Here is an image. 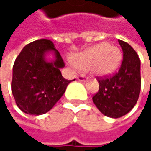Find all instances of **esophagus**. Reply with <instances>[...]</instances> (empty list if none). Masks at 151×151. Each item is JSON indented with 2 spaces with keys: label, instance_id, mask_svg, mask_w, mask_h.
<instances>
[{
  "label": "esophagus",
  "instance_id": "34e87169",
  "mask_svg": "<svg viewBox=\"0 0 151 151\" xmlns=\"http://www.w3.org/2000/svg\"><path fill=\"white\" fill-rule=\"evenodd\" d=\"M78 81H81V82H86V81L88 80V78H86L84 75H80L78 76Z\"/></svg>",
  "mask_w": 151,
  "mask_h": 151
}]
</instances>
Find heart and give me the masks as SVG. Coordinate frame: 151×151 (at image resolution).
<instances>
[{"mask_svg":"<svg viewBox=\"0 0 151 151\" xmlns=\"http://www.w3.org/2000/svg\"><path fill=\"white\" fill-rule=\"evenodd\" d=\"M122 59L121 50L108 43L89 47L72 57L73 65L80 70H90L97 77H107L114 73Z\"/></svg>","mask_w":151,"mask_h":151,"instance_id":"1","label":"heart"}]
</instances>
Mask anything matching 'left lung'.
Listing matches in <instances>:
<instances>
[{
    "label": "left lung",
    "mask_w": 151,
    "mask_h": 151,
    "mask_svg": "<svg viewBox=\"0 0 151 151\" xmlns=\"http://www.w3.org/2000/svg\"><path fill=\"white\" fill-rule=\"evenodd\" d=\"M118 42L123 51L121 68L113 77L99 79V92L93 97L97 108L114 119L127 114L135 106L141 90L140 58L128 43Z\"/></svg>",
    "instance_id": "obj_1"
}]
</instances>
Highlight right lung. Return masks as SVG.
Listing matches in <instances>:
<instances>
[{
	"instance_id": "obj_1",
	"label": "right lung",
	"mask_w": 151,
	"mask_h": 151,
	"mask_svg": "<svg viewBox=\"0 0 151 151\" xmlns=\"http://www.w3.org/2000/svg\"><path fill=\"white\" fill-rule=\"evenodd\" d=\"M63 67L65 63L50 40L38 39L24 46L13 66L11 90L17 106L31 115L50 111L73 81L63 78Z\"/></svg>"
}]
</instances>
